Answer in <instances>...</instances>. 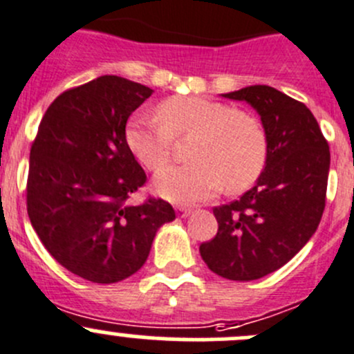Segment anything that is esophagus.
Listing matches in <instances>:
<instances>
[{
	"label": "esophagus",
	"mask_w": 354,
	"mask_h": 354,
	"mask_svg": "<svg viewBox=\"0 0 354 354\" xmlns=\"http://www.w3.org/2000/svg\"><path fill=\"white\" fill-rule=\"evenodd\" d=\"M176 212H178V217H187V216H190L192 209H190V207L178 205V207H176Z\"/></svg>",
	"instance_id": "34e87169"
}]
</instances>
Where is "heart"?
Here are the masks:
<instances>
[{
	"mask_svg": "<svg viewBox=\"0 0 354 354\" xmlns=\"http://www.w3.org/2000/svg\"><path fill=\"white\" fill-rule=\"evenodd\" d=\"M156 118L135 114L124 128V142L137 162L160 171L173 156V142L192 138L187 166L157 174V194L174 202H197L224 187L238 194L252 187L267 162V133L255 114L221 101L178 95L160 102Z\"/></svg>",
	"mask_w": 354,
	"mask_h": 354,
	"instance_id": "heart-1",
	"label": "heart"
}]
</instances>
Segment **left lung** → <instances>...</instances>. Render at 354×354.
<instances>
[{
    "instance_id": "1",
    "label": "left lung",
    "mask_w": 354,
    "mask_h": 354,
    "mask_svg": "<svg viewBox=\"0 0 354 354\" xmlns=\"http://www.w3.org/2000/svg\"><path fill=\"white\" fill-rule=\"evenodd\" d=\"M259 111L267 162L255 187L214 207L219 230L200 245L217 276L255 281L288 263L312 238L326 209L330 151L312 111L269 85L223 94Z\"/></svg>"
}]
</instances>
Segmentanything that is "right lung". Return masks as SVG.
<instances>
[{"label":"right lung","mask_w":354,"mask_h":354,"mask_svg":"<svg viewBox=\"0 0 354 354\" xmlns=\"http://www.w3.org/2000/svg\"><path fill=\"white\" fill-rule=\"evenodd\" d=\"M152 88L104 75L51 102L30 147L27 214L58 263L99 284L123 281L147 260L156 231L176 217L169 202L128 200L147 183L124 127Z\"/></svg>","instance_id":"add662e5"}]
</instances>
